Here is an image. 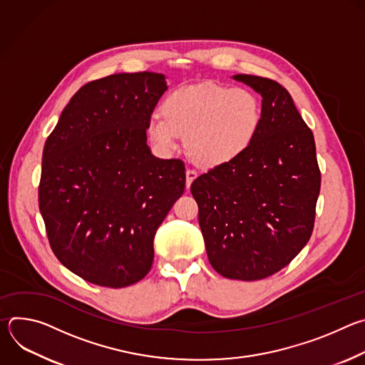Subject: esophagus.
Here are the masks:
<instances>
[{
  "label": "esophagus",
  "mask_w": 365,
  "mask_h": 365,
  "mask_svg": "<svg viewBox=\"0 0 365 365\" xmlns=\"http://www.w3.org/2000/svg\"><path fill=\"white\" fill-rule=\"evenodd\" d=\"M197 178V173L195 170H186V187H190L192 182Z\"/></svg>",
  "instance_id": "obj_1"
}]
</instances>
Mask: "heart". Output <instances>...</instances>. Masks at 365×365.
Instances as JSON below:
<instances>
[{"label":"heart","mask_w":365,"mask_h":365,"mask_svg":"<svg viewBox=\"0 0 365 365\" xmlns=\"http://www.w3.org/2000/svg\"><path fill=\"white\" fill-rule=\"evenodd\" d=\"M162 114L147 120L150 144L173 153L185 135V150L200 168L230 165L254 143L263 124V103L247 88L214 82L182 86L162 102Z\"/></svg>","instance_id":"heart-1"}]
</instances>
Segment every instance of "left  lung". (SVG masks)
Wrapping results in <instances>:
<instances>
[{"mask_svg":"<svg viewBox=\"0 0 365 365\" xmlns=\"http://www.w3.org/2000/svg\"><path fill=\"white\" fill-rule=\"evenodd\" d=\"M232 79L262 95V128L242 155L196 178L190 192L211 266L252 282L286 267L309 241L321 172L314 134L287 89L262 76Z\"/></svg>","mask_w":365,"mask_h":365,"instance_id":"1","label":"left lung"}]
</instances>
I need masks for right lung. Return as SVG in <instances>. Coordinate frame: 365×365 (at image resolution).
Listing matches in <instances>:
<instances>
[{
	"label": "right lung",
	"instance_id": "obj_1",
	"mask_svg": "<svg viewBox=\"0 0 365 365\" xmlns=\"http://www.w3.org/2000/svg\"><path fill=\"white\" fill-rule=\"evenodd\" d=\"M166 76L115 73L83 85L43 148L38 207L59 262L83 280L125 287L151 269L154 235L186 183L159 159L145 125Z\"/></svg>",
	"mask_w": 365,
	"mask_h": 365
}]
</instances>
